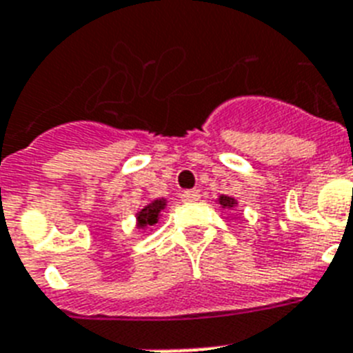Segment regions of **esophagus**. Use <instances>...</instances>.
Segmentation results:
<instances>
[{"label":"esophagus","instance_id":"1","mask_svg":"<svg viewBox=\"0 0 353 353\" xmlns=\"http://www.w3.org/2000/svg\"><path fill=\"white\" fill-rule=\"evenodd\" d=\"M199 197H201L199 190H186V192H183V194H181L183 202H195V201H199Z\"/></svg>","mask_w":353,"mask_h":353}]
</instances>
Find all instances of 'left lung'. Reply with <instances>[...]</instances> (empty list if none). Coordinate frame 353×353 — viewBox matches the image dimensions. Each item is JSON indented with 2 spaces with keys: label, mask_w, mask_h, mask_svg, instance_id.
Returning a JSON list of instances; mask_svg holds the SVG:
<instances>
[{
  "label": "left lung",
  "mask_w": 353,
  "mask_h": 353,
  "mask_svg": "<svg viewBox=\"0 0 353 353\" xmlns=\"http://www.w3.org/2000/svg\"><path fill=\"white\" fill-rule=\"evenodd\" d=\"M220 204H222L223 208H234L236 201L234 199L228 197V195H222V197H220Z\"/></svg>",
  "instance_id": "obj_1"
}]
</instances>
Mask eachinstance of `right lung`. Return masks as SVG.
I'll return each instance as SVG.
<instances>
[{
	"instance_id": "add662e5",
	"label": "right lung",
	"mask_w": 353,
	"mask_h": 353,
	"mask_svg": "<svg viewBox=\"0 0 353 353\" xmlns=\"http://www.w3.org/2000/svg\"><path fill=\"white\" fill-rule=\"evenodd\" d=\"M161 210H165V199H158V201H152L151 204H147L139 214H137V219H139V228H151L158 222L159 213Z\"/></svg>"
}]
</instances>
